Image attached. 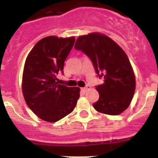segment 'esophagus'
<instances>
[{"mask_svg": "<svg viewBox=\"0 0 158 158\" xmlns=\"http://www.w3.org/2000/svg\"><path fill=\"white\" fill-rule=\"evenodd\" d=\"M91 89V87H90V86H89V85H87V86H86V87L82 88L81 90L83 92H86V91H88V90H89V89Z\"/></svg>", "mask_w": 158, "mask_h": 158, "instance_id": "34e87169", "label": "esophagus"}]
</instances>
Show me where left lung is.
<instances>
[{
    "label": "left lung",
    "instance_id": "left-lung-1",
    "mask_svg": "<svg viewBox=\"0 0 158 158\" xmlns=\"http://www.w3.org/2000/svg\"><path fill=\"white\" fill-rule=\"evenodd\" d=\"M74 48L93 62L104 83L96 86L100 97L93 104L99 112L119 115L129 107L135 90V77L126 53L111 38L100 33L79 36Z\"/></svg>",
    "mask_w": 158,
    "mask_h": 158
}]
</instances>
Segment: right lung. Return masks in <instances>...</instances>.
<instances>
[{"mask_svg":"<svg viewBox=\"0 0 158 158\" xmlns=\"http://www.w3.org/2000/svg\"><path fill=\"white\" fill-rule=\"evenodd\" d=\"M75 42L74 37L48 36L36 43L25 61L22 80L23 97L30 109L41 119L54 123L74 109L78 87L58 84L64 62Z\"/></svg>","mask_w":158,"mask_h":158,"instance_id":"obj_1","label":"right lung"}]
</instances>
